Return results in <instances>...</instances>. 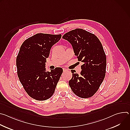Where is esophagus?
I'll return each mask as SVG.
<instances>
[{"label": "esophagus", "mask_w": 130, "mask_h": 130, "mask_svg": "<svg viewBox=\"0 0 130 130\" xmlns=\"http://www.w3.org/2000/svg\"><path fill=\"white\" fill-rule=\"evenodd\" d=\"M63 72H66V71H68V69H66V68H63Z\"/></svg>", "instance_id": "1"}]
</instances>
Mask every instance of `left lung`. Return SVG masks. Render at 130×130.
<instances>
[{
	"label": "left lung",
	"mask_w": 130,
	"mask_h": 130,
	"mask_svg": "<svg viewBox=\"0 0 130 130\" xmlns=\"http://www.w3.org/2000/svg\"><path fill=\"white\" fill-rule=\"evenodd\" d=\"M62 38L71 44L78 61L83 63L80 74L71 70L72 77L69 86L77 96L91 97L105 76L106 58L101 43L95 34L79 28L65 33Z\"/></svg>",
	"instance_id": "8db88e82"
}]
</instances>
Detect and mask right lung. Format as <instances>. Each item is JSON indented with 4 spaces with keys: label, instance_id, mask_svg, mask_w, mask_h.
Segmentation results:
<instances>
[{
    "label": "right lung",
    "instance_id": "right-lung-1",
    "mask_svg": "<svg viewBox=\"0 0 130 130\" xmlns=\"http://www.w3.org/2000/svg\"><path fill=\"white\" fill-rule=\"evenodd\" d=\"M62 35L38 33L22 44L16 58L17 75L31 98L46 100L53 94L63 72L61 68L46 71L45 63L52 46Z\"/></svg>",
    "mask_w": 130,
    "mask_h": 130
}]
</instances>
